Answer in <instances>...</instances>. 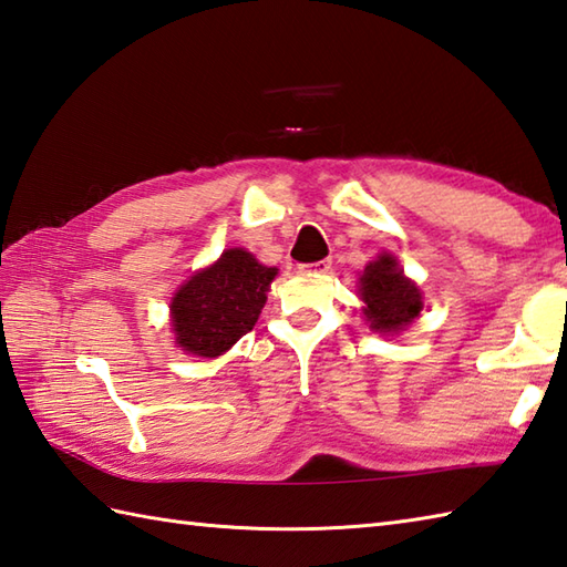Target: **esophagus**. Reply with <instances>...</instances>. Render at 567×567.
Instances as JSON below:
<instances>
[{
  "label": "esophagus",
  "mask_w": 567,
  "mask_h": 567,
  "mask_svg": "<svg viewBox=\"0 0 567 567\" xmlns=\"http://www.w3.org/2000/svg\"><path fill=\"white\" fill-rule=\"evenodd\" d=\"M302 272H329L331 270V258H323L319 262H309V265H299Z\"/></svg>",
  "instance_id": "esophagus-1"
}]
</instances>
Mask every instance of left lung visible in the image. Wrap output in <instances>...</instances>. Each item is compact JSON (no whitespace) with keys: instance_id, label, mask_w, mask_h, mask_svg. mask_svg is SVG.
Segmentation results:
<instances>
[{"instance_id":"obj_1","label":"left lung","mask_w":567,"mask_h":567,"mask_svg":"<svg viewBox=\"0 0 567 567\" xmlns=\"http://www.w3.org/2000/svg\"><path fill=\"white\" fill-rule=\"evenodd\" d=\"M358 295L365 302L363 315L370 329L382 336L404 331L424 309L416 282L404 277L392 252H380L365 265Z\"/></svg>"}]
</instances>
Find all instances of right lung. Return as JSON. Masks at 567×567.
I'll use <instances>...</instances> for the list:
<instances>
[{
  "mask_svg": "<svg viewBox=\"0 0 567 567\" xmlns=\"http://www.w3.org/2000/svg\"><path fill=\"white\" fill-rule=\"evenodd\" d=\"M277 268L244 248H228L209 268L195 272L171 302L179 351L216 358L246 336L260 317Z\"/></svg>",
  "mask_w": 567,
  "mask_h": 567,
  "instance_id": "1",
  "label": "right lung"
}]
</instances>
